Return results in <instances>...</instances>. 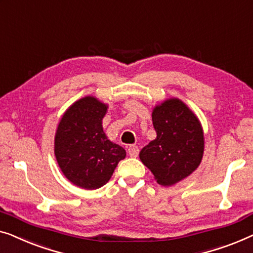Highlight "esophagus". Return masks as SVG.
<instances>
[{
  "mask_svg": "<svg viewBox=\"0 0 253 253\" xmlns=\"http://www.w3.org/2000/svg\"><path fill=\"white\" fill-rule=\"evenodd\" d=\"M128 155L130 156V157H133V158H135V157H137L138 156V152H140V149H138L136 145H129V147H128Z\"/></svg>",
  "mask_w": 253,
  "mask_h": 253,
  "instance_id": "34e87169",
  "label": "esophagus"
}]
</instances>
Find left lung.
<instances>
[{
  "label": "left lung",
  "instance_id": "1",
  "mask_svg": "<svg viewBox=\"0 0 253 253\" xmlns=\"http://www.w3.org/2000/svg\"><path fill=\"white\" fill-rule=\"evenodd\" d=\"M152 124L157 137L142 149L140 159L159 184L169 186L187 177L201 164L203 129L196 116L176 98L156 106Z\"/></svg>",
  "mask_w": 253,
  "mask_h": 253
}]
</instances>
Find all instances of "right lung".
Instances as JSON below:
<instances>
[{"instance_id": "right-lung-1", "label": "right lung", "mask_w": 253, "mask_h": 253, "mask_svg": "<svg viewBox=\"0 0 253 253\" xmlns=\"http://www.w3.org/2000/svg\"><path fill=\"white\" fill-rule=\"evenodd\" d=\"M106 105L81 98L64 113L55 137L57 163L67 179L84 189H97L111 179L125 149L105 136L102 119Z\"/></svg>"}]
</instances>
